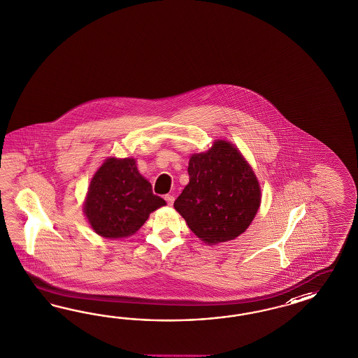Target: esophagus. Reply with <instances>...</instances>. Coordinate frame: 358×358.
<instances>
[{"label":"esophagus","mask_w":358,"mask_h":358,"mask_svg":"<svg viewBox=\"0 0 358 358\" xmlns=\"http://www.w3.org/2000/svg\"><path fill=\"white\" fill-rule=\"evenodd\" d=\"M164 200H166L167 205L171 206V205L174 204L175 197L173 194H166V196H164Z\"/></svg>","instance_id":"1"}]
</instances>
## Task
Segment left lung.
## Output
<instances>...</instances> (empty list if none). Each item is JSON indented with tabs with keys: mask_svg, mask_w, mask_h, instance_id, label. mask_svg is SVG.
Wrapping results in <instances>:
<instances>
[{
	"mask_svg": "<svg viewBox=\"0 0 358 358\" xmlns=\"http://www.w3.org/2000/svg\"><path fill=\"white\" fill-rule=\"evenodd\" d=\"M188 175L174 206L194 234L220 243L245 233L257 213L260 187L242 154L217 141L209 152L191 157Z\"/></svg>",
	"mask_w": 358,
	"mask_h": 358,
	"instance_id": "obj_1",
	"label": "left lung"
}]
</instances>
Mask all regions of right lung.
Here are the masks:
<instances>
[{"label": "right lung", "instance_id": "obj_1", "mask_svg": "<svg viewBox=\"0 0 358 358\" xmlns=\"http://www.w3.org/2000/svg\"><path fill=\"white\" fill-rule=\"evenodd\" d=\"M164 204L138 173L134 159L110 158L94 175L83 210L95 233L123 238L134 234Z\"/></svg>", "mask_w": 358, "mask_h": 358}]
</instances>
